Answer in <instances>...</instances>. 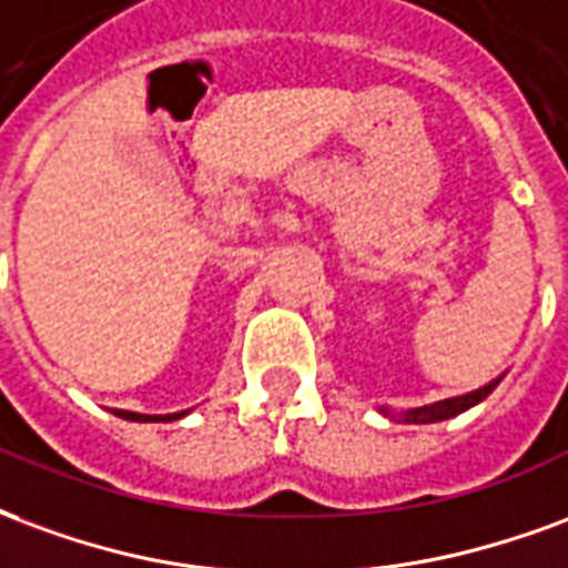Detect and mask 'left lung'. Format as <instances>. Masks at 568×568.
I'll return each instance as SVG.
<instances>
[{"label": "left lung", "mask_w": 568, "mask_h": 568, "mask_svg": "<svg viewBox=\"0 0 568 568\" xmlns=\"http://www.w3.org/2000/svg\"><path fill=\"white\" fill-rule=\"evenodd\" d=\"M496 384H499V378L490 381V384H484L478 390L466 393V396H454V399H442V403L424 405V408H412V412H405V420H408V424H436V420H448V417L459 415V412H466L471 405L481 403L487 393H494Z\"/></svg>", "instance_id": "obj_1"}]
</instances>
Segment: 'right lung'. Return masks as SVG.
Instances as JSON below:
<instances>
[{
	"instance_id": "add662e5",
	"label": "right lung",
	"mask_w": 568,
	"mask_h": 568,
	"mask_svg": "<svg viewBox=\"0 0 568 568\" xmlns=\"http://www.w3.org/2000/svg\"><path fill=\"white\" fill-rule=\"evenodd\" d=\"M187 412H175V415H132V412H123L126 420H178V417H184Z\"/></svg>"
}]
</instances>
